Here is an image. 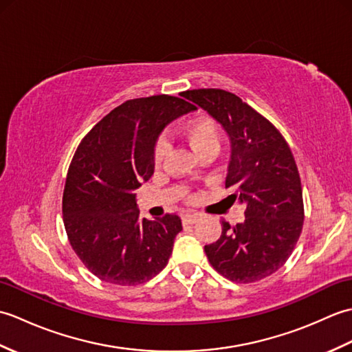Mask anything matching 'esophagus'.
Returning a JSON list of instances; mask_svg holds the SVG:
<instances>
[{"label": "esophagus", "instance_id": "esophagus-1", "mask_svg": "<svg viewBox=\"0 0 352 352\" xmlns=\"http://www.w3.org/2000/svg\"><path fill=\"white\" fill-rule=\"evenodd\" d=\"M199 219V214L198 213H188L183 216V222L184 223H195Z\"/></svg>", "mask_w": 352, "mask_h": 352}]
</instances>
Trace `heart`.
<instances>
[{
  "label": "heart",
  "instance_id": "obj_1",
  "mask_svg": "<svg viewBox=\"0 0 352 352\" xmlns=\"http://www.w3.org/2000/svg\"><path fill=\"white\" fill-rule=\"evenodd\" d=\"M183 136L189 142L193 151L199 157L216 155L221 148V129L218 122L210 116H195L189 119L183 126ZM169 145L164 139L155 142L153 149V160L157 168L166 159Z\"/></svg>",
  "mask_w": 352,
  "mask_h": 352
}]
</instances>
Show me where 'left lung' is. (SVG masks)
Here are the masks:
<instances>
[{"label":"left lung","instance_id":"left-lung-1","mask_svg":"<svg viewBox=\"0 0 352 352\" xmlns=\"http://www.w3.org/2000/svg\"><path fill=\"white\" fill-rule=\"evenodd\" d=\"M221 122L231 140L226 189L245 206V221H222L221 237L206 245V256L226 278L256 283L286 263L304 223L298 166L283 134L237 95L222 89L182 94Z\"/></svg>","mask_w":352,"mask_h":352}]
</instances>
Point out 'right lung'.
<instances>
[{
	"mask_svg": "<svg viewBox=\"0 0 352 352\" xmlns=\"http://www.w3.org/2000/svg\"><path fill=\"white\" fill-rule=\"evenodd\" d=\"M195 110L172 95L122 102L80 142L63 190V223L72 250L100 280L138 286L163 271L180 216L140 219L136 192L154 174L153 149L163 126Z\"/></svg>",
	"mask_w": 352,
	"mask_h": 352,
	"instance_id": "right-lung-1",
	"label": "right lung"
}]
</instances>
